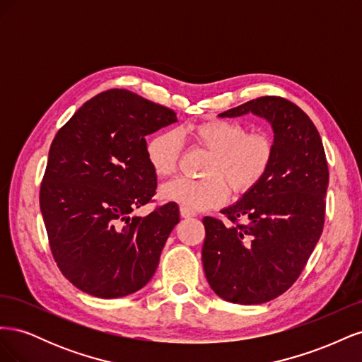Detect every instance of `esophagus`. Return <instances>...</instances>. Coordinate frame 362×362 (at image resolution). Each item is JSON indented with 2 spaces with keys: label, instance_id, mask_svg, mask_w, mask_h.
Returning <instances> with one entry per match:
<instances>
[{
  "label": "esophagus",
  "instance_id": "34e87169",
  "mask_svg": "<svg viewBox=\"0 0 362 362\" xmlns=\"http://www.w3.org/2000/svg\"><path fill=\"white\" fill-rule=\"evenodd\" d=\"M180 213H181V216L182 217H194L196 216V213L194 211H192V210H187V208H184V206H181V210H180Z\"/></svg>",
  "mask_w": 362,
  "mask_h": 362
}]
</instances>
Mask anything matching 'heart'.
<instances>
[{"label":"heart","instance_id":"heart-1","mask_svg":"<svg viewBox=\"0 0 362 362\" xmlns=\"http://www.w3.org/2000/svg\"><path fill=\"white\" fill-rule=\"evenodd\" d=\"M180 134L192 139L196 145L211 152L205 169V180L177 178L163 184L161 201L180 204L192 211L217 206L226 201L228 186L235 194L254 190L269 172L275 145L262 131L247 129L229 120H206L180 129ZM177 131H160L146 145L149 166L160 178L170 177L178 166L182 140Z\"/></svg>","mask_w":362,"mask_h":362}]
</instances>
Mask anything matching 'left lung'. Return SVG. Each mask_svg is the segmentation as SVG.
I'll use <instances>...</instances> for the list:
<instances>
[{
	"instance_id": "1",
	"label": "left lung",
	"mask_w": 362,
	"mask_h": 362,
	"mask_svg": "<svg viewBox=\"0 0 362 362\" xmlns=\"http://www.w3.org/2000/svg\"><path fill=\"white\" fill-rule=\"evenodd\" d=\"M255 115L273 129L275 156L266 177L222 213L223 225L204 217L202 264L213 291L240 305L264 303L299 278L325 222L329 170L319 131L300 108L279 96H261L221 117Z\"/></svg>"
}]
</instances>
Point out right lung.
Listing matches in <instances>:
<instances>
[{
  "label": "right lung",
  "mask_w": 362,
  "mask_h": 362,
  "mask_svg": "<svg viewBox=\"0 0 362 362\" xmlns=\"http://www.w3.org/2000/svg\"><path fill=\"white\" fill-rule=\"evenodd\" d=\"M175 122L170 108L112 89L84 103L54 137L40 211L54 259L76 288L116 299L154 276L180 208L129 214L157 189L145 137Z\"/></svg>",
  "instance_id": "obj_1"
}]
</instances>
